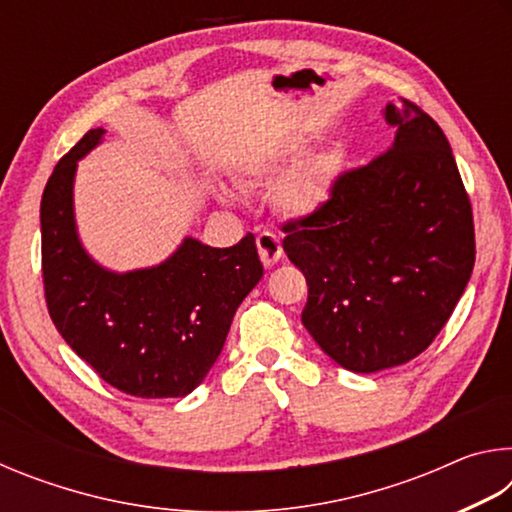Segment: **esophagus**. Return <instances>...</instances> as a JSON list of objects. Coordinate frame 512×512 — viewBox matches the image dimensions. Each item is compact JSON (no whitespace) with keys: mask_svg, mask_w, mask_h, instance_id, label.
Instances as JSON below:
<instances>
[{"mask_svg":"<svg viewBox=\"0 0 512 512\" xmlns=\"http://www.w3.org/2000/svg\"><path fill=\"white\" fill-rule=\"evenodd\" d=\"M257 248H259V257L266 266L277 264V259L282 257V244L280 237L273 235V232H259L257 235Z\"/></svg>","mask_w":512,"mask_h":512,"instance_id":"esophagus-1","label":"esophagus"}]
</instances>
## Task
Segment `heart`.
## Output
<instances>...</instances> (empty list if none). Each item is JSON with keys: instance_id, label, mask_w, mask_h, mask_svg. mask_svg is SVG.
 Listing matches in <instances>:
<instances>
[{"instance_id": "b5f03b06", "label": "heart", "mask_w": 512, "mask_h": 512, "mask_svg": "<svg viewBox=\"0 0 512 512\" xmlns=\"http://www.w3.org/2000/svg\"><path fill=\"white\" fill-rule=\"evenodd\" d=\"M284 194L293 207L316 205L320 194H323V171L316 164L300 169L296 176H291L287 187H284Z\"/></svg>"}]
</instances>
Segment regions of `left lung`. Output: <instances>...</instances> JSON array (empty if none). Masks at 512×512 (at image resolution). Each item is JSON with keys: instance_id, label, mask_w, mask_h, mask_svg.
Listing matches in <instances>:
<instances>
[{"instance_id": "obj_1", "label": "left lung", "mask_w": 512, "mask_h": 512, "mask_svg": "<svg viewBox=\"0 0 512 512\" xmlns=\"http://www.w3.org/2000/svg\"><path fill=\"white\" fill-rule=\"evenodd\" d=\"M395 142L341 171L327 201L282 223L307 277L302 323L339 366H402L433 343L470 280L472 203L440 126L420 106H386Z\"/></svg>"}]
</instances>
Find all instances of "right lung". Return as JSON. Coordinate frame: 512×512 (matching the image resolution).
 Returning a JSON list of instances; mask_svg holds the SVG:
<instances>
[{"label":"right lung","instance_id":"add662e5","mask_svg":"<svg viewBox=\"0 0 512 512\" xmlns=\"http://www.w3.org/2000/svg\"><path fill=\"white\" fill-rule=\"evenodd\" d=\"M92 128L58 160L40 203L42 284L60 336L94 372L133 397H185L214 366L230 323L262 280L255 235L230 248L185 239L167 262L115 275L85 255L74 228L76 160Z\"/></svg>","mask_w":512,"mask_h":512}]
</instances>
